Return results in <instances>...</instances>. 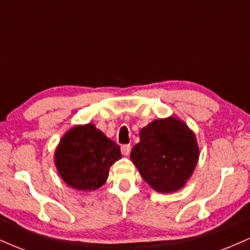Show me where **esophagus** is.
<instances>
[{
	"instance_id": "esophagus-1",
	"label": "esophagus",
	"mask_w": 250,
	"mask_h": 250,
	"mask_svg": "<svg viewBox=\"0 0 250 250\" xmlns=\"http://www.w3.org/2000/svg\"><path fill=\"white\" fill-rule=\"evenodd\" d=\"M130 146L129 145H125V146H122L121 147V151H122V154L125 155V156H128L129 154H130Z\"/></svg>"
}]
</instances>
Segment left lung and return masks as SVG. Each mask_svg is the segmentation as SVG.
Instances as JSON below:
<instances>
[{
	"mask_svg": "<svg viewBox=\"0 0 250 250\" xmlns=\"http://www.w3.org/2000/svg\"><path fill=\"white\" fill-rule=\"evenodd\" d=\"M194 131L175 116L157 119L140 130L130 153L142 179L159 193H174L186 186L199 162Z\"/></svg>",
	"mask_w": 250,
	"mask_h": 250,
	"instance_id": "1",
	"label": "left lung"
}]
</instances>
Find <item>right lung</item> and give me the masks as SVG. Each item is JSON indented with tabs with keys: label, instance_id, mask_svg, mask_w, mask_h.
<instances>
[{
	"label": "right lung",
	"instance_id": "add662e5",
	"mask_svg": "<svg viewBox=\"0 0 250 250\" xmlns=\"http://www.w3.org/2000/svg\"><path fill=\"white\" fill-rule=\"evenodd\" d=\"M122 157L120 147L94 123L76 125L57 145L54 161L61 179L70 188L91 191L102 187L109 169Z\"/></svg>",
	"mask_w": 250,
	"mask_h": 250
}]
</instances>
